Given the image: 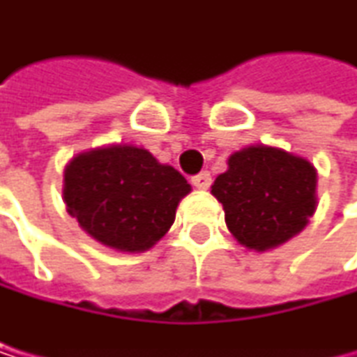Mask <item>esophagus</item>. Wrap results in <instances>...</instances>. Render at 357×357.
Returning <instances> with one entry per match:
<instances>
[{
	"mask_svg": "<svg viewBox=\"0 0 357 357\" xmlns=\"http://www.w3.org/2000/svg\"><path fill=\"white\" fill-rule=\"evenodd\" d=\"M192 185L196 190H207L209 185H212V176H209V172H201V174H196L192 178Z\"/></svg>",
	"mask_w": 357,
	"mask_h": 357,
	"instance_id": "34e87169",
	"label": "esophagus"
}]
</instances>
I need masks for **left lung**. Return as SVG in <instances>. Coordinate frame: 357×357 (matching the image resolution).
I'll return each instance as SVG.
<instances>
[{"label": "left lung", "instance_id": "left-lung-1", "mask_svg": "<svg viewBox=\"0 0 357 357\" xmlns=\"http://www.w3.org/2000/svg\"><path fill=\"white\" fill-rule=\"evenodd\" d=\"M318 172L305 156L271 145H247L227 158L212 194L231 236L254 252L276 250L301 234L318 207Z\"/></svg>", "mask_w": 357, "mask_h": 357}]
</instances>
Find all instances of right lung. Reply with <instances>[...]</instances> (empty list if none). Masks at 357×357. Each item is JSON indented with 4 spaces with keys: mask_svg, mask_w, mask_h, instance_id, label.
<instances>
[{
    "mask_svg": "<svg viewBox=\"0 0 357 357\" xmlns=\"http://www.w3.org/2000/svg\"><path fill=\"white\" fill-rule=\"evenodd\" d=\"M192 185L137 145L112 143L79 152L63 169L68 214L90 238L116 252H148L176 218Z\"/></svg>",
    "mask_w": 357,
    "mask_h": 357,
    "instance_id": "right-lung-1",
    "label": "right lung"
}]
</instances>
